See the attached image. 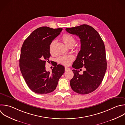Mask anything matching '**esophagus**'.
<instances>
[{"label":"esophagus","instance_id":"1","mask_svg":"<svg viewBox=\"0 0 125 125\" xmlns=\"http://www.w3.org/2000/svg\"><path fill=\"white\" fill-rule=\"evenodd\" d=\"M70 70V68L69 67H65V71H67L68 70Z\"/></svg>","mask_w":125,"mask_h":125}]
</instances>
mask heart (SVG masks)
I'll return each mask as SVG.
<instances>
[{
	"mask_svg": "<svg viewBox=\"0 0 125 125\" xmlns=\"http://www.w3.org/2000/svg\"><path fill=\"white\" fill-rule=\"evenodd\" d=\"M64 43L67 46H69L70 45H73L75 43L76 41L75 38L71 35L68 34H64L62 38ZM55 42V41H53L50 45V50L51 51L52 47ZM74 57L72 55L68 56H63L60 57L58 59V61L61 63L65 65H69L71 62L73 61Z\"/></svg>",
	"mask_w": 125,
	"mask_h": 125,
	"instance_id": "heart-1",
	"label": "heart"
}]
</instances>
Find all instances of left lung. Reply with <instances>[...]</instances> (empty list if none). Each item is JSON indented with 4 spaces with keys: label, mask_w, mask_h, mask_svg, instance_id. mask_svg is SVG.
I'll return each instance as SVG.
<instances>
[{
    "label": "left lung",
    "mask_w": 125,
    "mask_h": 125,
    "mask_svg": "<svg viewBox=\"0 0 125 125\" xmlns=\"http://www.w3.org/2000/svg\"><path fill=\"white\" fill-rule=\"evenodd\" d=\"M66 31L79 37L81 50L73 64L74 76L70 84L72 90L80 94L94 91L101 83L106 70V60L104 43L100 35L92 27L83 24ZM85 68L82 75L78 69Z\"/></svg>",
    "instance_id": "1"
}]
</instances>
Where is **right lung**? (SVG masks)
I'll return each mask as SVG.
<instances>
[{"label":"right lung","instance_id":"add662e5","mask_svg":"<svg viewBox=\"0 0 125 125\" xmlns=\"http://www.w3.org/2000/svg\"><path fill=\"white\" fill-rule=\"evenodd\" d=\"M62 30L46 26L38 28L22 44L20 59L21 71L29 88L36 93L53 91L64 72V67L61 64L55 65L51 73L45 70L46 62L51 56L50 43Z\"/></svg>","mask_w":125,"mask_h":125}]
</instances>
